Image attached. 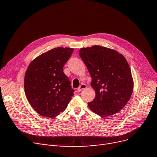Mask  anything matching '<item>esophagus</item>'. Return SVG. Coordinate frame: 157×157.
<instances>
[{"label": "esophagus", "instance_id": "1", "mask_svg": "<svg viewBox=\"0 0 157 157\" xmlns=\"http://www.w3.org/2000/svg\"><path fill=\"white\" fill-rule=\"evenodd\" d=\"M86 88V85L85 84H81L78 88H77V91L78 92H81V90H83L85 88Z\"/></svg>", "mask_w": 157, "mask_h": 157}]
</instances>
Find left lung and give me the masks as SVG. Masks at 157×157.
<instances>
[{
  "mask_svg": "<svg viewBox=\"0 0 157 157\" xmlns=\"http://www.w3.org/2000/svg\"><path fill=\"white\" fill-rule=\"evenodd\" d=\"M92 78L95 98L88 107L101 117L110 116L126 105L133 90L130 68L115 50L100 45L83 47L79 52Z\"/></svg>",
  "mask_w": 157,
  "mask_h": 157,
  "instance_id": "left-lung-1",
  "label": "left lung"
}]
</instances>
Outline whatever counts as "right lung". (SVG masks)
I'll return each mask as SVG.
<instances>
[{
    "mask_svg": "<svg viewBox=\"0 0 157 157\" xmlns=\"http://www.w3.org/2000/svg\"><path fill=\"white\" fill-rule=\"evenodd\" d=\"M74 49L59 47L33 60L24 78L26 98L43 116L52 118L63 112L74 95L71 81L63 73Z\"/></svg>",
    "mask_w": 157,
    "mask_h": 157,
    "instance_id": "right-lung-1",
    "label": "right lung"
}]
</instances>
